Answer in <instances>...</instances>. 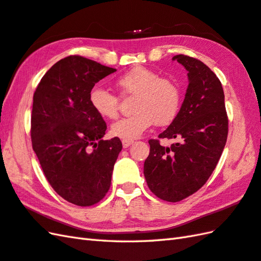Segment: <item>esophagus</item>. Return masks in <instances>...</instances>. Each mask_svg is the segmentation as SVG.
Listing matches in <instances>:
<instances>
[{"instance_id": "1", "label": "esophagus", "mask_w": 261, "mask_h": 261, "mask_svg": "<svg viewBox=\"0 0 261 261\" xmlns=\"http://www.w3.org/2000/svg\"><path fill=\"white\" fill-rule=\"evenodd\" d=\"M132 143H133V140H128V139H123V140H122L123 148H128L129 145H131Z\"/></svg>"}]
</instances>
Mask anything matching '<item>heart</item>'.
I'll list each match as a JSON object with an SVG mask.
<instances>
[{
    "instance_id": "b5f03b06",
    "label": "heart",
    "mask_w": 261,
    "mask_h": 261,
    "mask_svg": "<svg viewBox=\"0 0 261 261\" xmlns=\"http://www.w3.org/2000/svg\"><path fill=\"white\" fill-rule=\"evenodd\" d=\"M123 95H135L129 117L111 125L114 137L132 140L140 137L154 123L159 126L170 124L177 118L181 107V88L170 77H162L155 71L136 66L117 80ZM93 110L105 119H116L119 114V98L108 90L95 88L90 93Z\"/></svg>"
}]
</instances>
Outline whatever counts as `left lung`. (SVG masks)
I'll list each match as a JSON object with an SVG mask.
<instances>
[{
	"label": "left lung",
	"instance_id": "obj_1",
	"mask_svg": "<svg viewBox=\"0 0 261 261\" xmlns=\"http://www.w3.org/2000/svg\"><path fill=\"white\" fill-rule=\"evenodd\" d=\"M188 71L189 86L172 123L160 139H177L163 147L149 140L150 153L143 173L149 189L169 202H178L197 192L217 167L228 137V116L221 82L198 59L178 54Z\"/></svg>",
	"mask_w": 261,
	"mask_h": 261
}]
</instances>
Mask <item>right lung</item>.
<instances>
[{
    "label": "right lung",
    "instance_id": "obj_1",
    "mask_svg": "<svg viewBox=\"0 0 261 261\" xmlns=\"http://www.w3.org/2000/svg\"><path fill=\"white\" fill-rule=\"evenodd\" d=\"M116 71L66 57L43 75L33 95L32 148L54 191L80 207L105 198L122 149L117 137L103 140L107 123L90 103L94 84Z\"/></svg>",
    "mask_w": 261,
    "mask_h": 261
}]
</instances>
